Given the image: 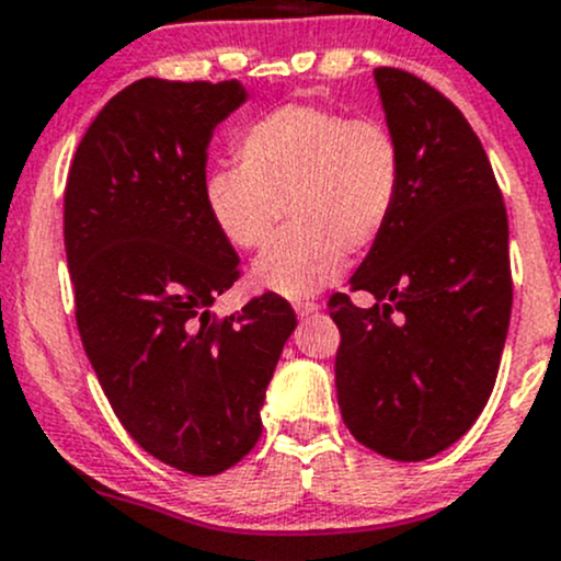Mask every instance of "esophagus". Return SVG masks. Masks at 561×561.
Listing matches in <instances>:
<instances>
[{
	"label": "esophagus",
	"mask_w": 561,
	"mask_h": 561,
	"mask_svg": "<svg viewBox=\"0 0 561 561\" xmlns=\"http://www.w3.org/2000/svg\"><path fill=\"white\" fill-rule=\"evenodd\" d=\"M294 310H297L299 319H308L310 313H319L321 305L319 302H310V299H308V302H294Z\"/></svg>",
	"instance_id": "1"
}]
</instances>
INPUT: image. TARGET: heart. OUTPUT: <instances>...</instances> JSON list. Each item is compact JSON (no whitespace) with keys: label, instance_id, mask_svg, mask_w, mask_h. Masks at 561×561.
<instances>
[{"label":"heart","instance_id":"b5f03b06","mask_svg":"<svg viewBox=\"0 0 561 561\" xmlns=\"http://www.w3.org/2000/svg\"><path fill=\"white\" fill-rule=\"evenodd\" d=\"M234 164L207 172V218L232 248L259 251V288L313 297L340 275L345 253H365L394 218L405 186L400 137L380 118L319 105H280L240 131Z\"/></svg>","mask_w":561,"mask_h":561}]
</instances>
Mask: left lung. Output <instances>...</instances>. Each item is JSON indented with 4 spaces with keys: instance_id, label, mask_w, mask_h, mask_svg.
Here are the masks:
<instances>
[{
    "instance_id": "obj_1",
    "label": "left lung",
    "mask_w": 561,
    "mask_h": 561,
    "mask_svg": "<svg viewBox=\"0 0 561 561\" xmlns=\"http://www.w3.org/2000/svg\"><path fill=\"white\" fill-rule=\"evenodd\" d=\"M405 186L383 238L351 278L373 308L329 297L340 329L334 383L362 446L421 461L459 440L494 389L511 321L507 213L481 140L451 100L378 67Z\"/></svg>"
}]
</instances>
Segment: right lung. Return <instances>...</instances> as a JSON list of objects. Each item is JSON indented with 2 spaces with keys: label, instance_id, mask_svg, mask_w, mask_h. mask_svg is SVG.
I'll return each mask as SVG.
<instances>
[{
  "label": "right lung",
  "instance_id": "add662e5",
  "mask_svg": "<svg viewBox=\"0 0 561 561\" xmlns=\"http://www.w3.org/2000/svg\"><path fill=\"white\" fill-rule=\"evenodd\" d=\"M242 102L238 80H137L91 121L65 188L85 356L137 446L192 476H218L256 446L297 327L273 291L227 319L210 313L240 259L202 199L207 146Z\"/></svg>",
  "mask_w": 561,
  "mask_h": 561
}]
</instances>
